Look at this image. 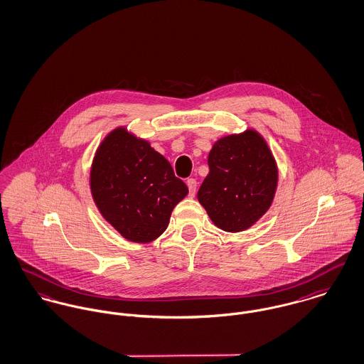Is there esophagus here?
<instances>
[{
	"instance_id": "1",
	"label": "esophagus",
	"mask_w": 364,
	"mask_h": 364,
	"mask_svg": "<svg viewBox=\"0 0 364 364\" xmlns=\"http://www.w3.org/2000/svg\"><path fill=\"white\" fill-rule=\"evenodd\" d=\"M186 185H188V188H189V196H191V198H193V196H195V193H196L198 182H196L193 178H191V179H188V181H186Z\"/></svg>"
}]
</instances>
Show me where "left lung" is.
Returning <instances> with one entry per match:
<instances>
[{"label":"left lung","mask_w":364,"mask_h":364,"mask_svg":"<svg viewBox=\"0 0 364 364\" xmlns=\"http://www.w3.org/2000/svg\"><path fill=\"white\" fill-rule=\"evenodd\" d=\"M208 166L198 200L210 220L227 232L253 227L271 207L278 186V166L264 137L253 128L220 137Z\"/></svg>","instance_id":"8db88e82"}]
</instances>
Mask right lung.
<instances>
[{
	"label": "right lung",
	"mask_w": 364,
	"mask_h": 364,
	"mask_svg": "<svg viewBox=\"0 0 364 364\" xmlns=\"http://www.w3.org/2000/svg\"><path fill=\"white\" fill-rule=\"evenodd\" d=\"M89 185L102 218L134 243L163 235L172 210L189 193L166 157L127 127L112 129L100 143Z\"/></svg>",
	"instance_id": "add662e5"
}]
</instances>
